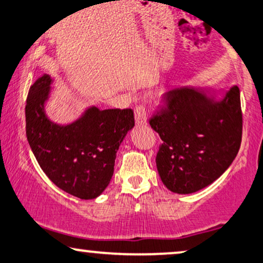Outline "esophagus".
<instances>
[{
	"instance_id": "34e87169",
	"label": "esophagus",
	"mask_w": 263,
	"mask_h": 263,
	"mask_svg": "<svg viewBox=\"0 0 263 263\" xmlns=\"http://www.w3.org/2000/svg\"><path fill=\"white\" fill-rule=\"evenodd\" d=\"M146 108H145V106H139L138 108L135 109V124L145 125L146 124Z\"/></svg>"
}]
</instances>
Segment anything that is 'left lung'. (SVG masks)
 Masks as SVG:
<instances>
[{
    "mask_svg": "<svg viewBox=\"0 0 263 263\" xmlns=\"http://www.w3.org/2000/svg\"><path fill=\"white\" fill-rule=\"evenodd\" d=\"M167 108L150 119L162 145L156 156L161 180L177 194H193L218 179L241 144L242 115L236 85L183 86L167 93Z\"/></svg>",
    "mask_w": 263,
    "mask_h": 263,
    "instance_id": "1",
    "label": "left lung"
}]
</instances>
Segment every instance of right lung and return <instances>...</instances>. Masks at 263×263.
Segmentation results:
<instances>
[{
	"label": "right lung",
	"mask_w": 263,
	"mask_h": 263,
	"mask_svg": "<svg viewBox=\"0 0 263 263\" xmlns=\"http://www.w3.org/2000/svg\"><path fill=\"white\" fill-rule=\"evenodd\" d=\"M53 79L45 74L30 86L27 138L41 170L54 185L82 200L96 199L112 179L117 151L134 126V113L90 106L67 124L46 113Z\"/></svg>",
	"instance_id": "obj_1"
}]
</instances>
